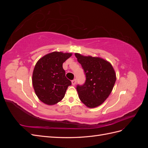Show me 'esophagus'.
Listing matches in <instances>:
<instances>
[{"label": "esophagus", "mask_w": 148, "mask_h": 148, "mask_svg": "<svg viewBox=\"0 0 148 148\" xmlns=\"http://www.w3.org/2000/svg\"><path fill=\"white\" fill-rule=\"evenodd\" d=\"M71 83H72L73 85H75L76 83H77V79H73L72 81H71Z\"/></svg>", "instance_id": "34e87169"}]
</instances>
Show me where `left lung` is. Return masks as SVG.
<instances>
[{
  "mask_svg": "<svg viewBox=\"0 0 148 148\" xmlns=\"http://www.w3.org/2000/svg\"><path fill=\"white\" fill-rule=\"evenodd\" d=\"M75 55L86 76L84 83L77 86L79 99L90 108L99 106L110 95L115 84L116 75L113 67L101 58L86 57L78 53Z\"/></svg>",
  "mask_w": 148,
  "mask_h": 148,
  "instance_id": "obj_1",
  "label": "left lung"
}]
</instances>
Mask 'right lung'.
Listing matches in <instances>:
<instances>
[{"label": "right lung", "mask_w": 148, "mask_h": 148, "mask_svg": "<svg viewBox=\"0 0 148 148\" xmlns=\"http://www.w3.org/2000/svg\"><path fill=\"white\" fill-rule=\"evenodd\" d=\"M71 56L70 53L53 52L42 57L36 64L33 85L36 95L44 104L53 105L60 101L71 84L62 66Z\"/></svg>", "instance_id": "obj_1"}]
</instances>
